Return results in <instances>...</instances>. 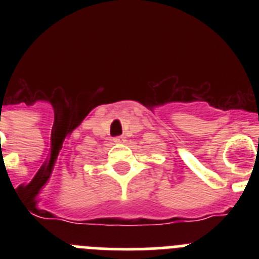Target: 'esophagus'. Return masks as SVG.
Segmentation results:
<instances>
[{
  "label": "esophagus",
  "mask_w": 259,
  "mask_h": 259,
  "mask_svg": "<svg viewBox=\"0 0 259 259\" xmlns=\"http://www.w3.org/2000/svg\"><path fill=\"white\" fill-rule=\"evenodd\" d=\"M113 141H114V143H115V144H123V143H125V137H123V136L114 137Z\"/></svg>",
  "instance_id": "34e87169"
}]
</instances>
